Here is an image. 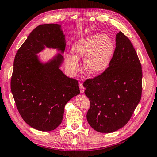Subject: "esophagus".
Instances as JSON below:
<instances>
[{
  "label": "esophagus",
  "instance_id": "esophagus-1",
  "mask_svg": "<svg viewBox=\"0 0 157 157\" xmlns=\"http://www.w3.org/2000/svg\"><path fill=\"white\" fill-rule=\"evenodd\" d=\"M79 88H80V93L82 94L84 93V88L83 86V85L82 83H80L79 84Z\"/></svg>",
  "mask_w": 157,
  "mask_h": 157
}]
</instances>
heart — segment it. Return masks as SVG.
I'll return each mask as SVG.
<instances>
[{
    "mask_svg": "<svg viewBox=\"0 0 157 157\" xmlns=\"http://www.w3.org/2000/svg\"><path fill=\"white\" fill-rule=\"evenodd\" d=\"M73 55L65 56V63L71 73L81 69L79 59L84 58V68L93 76L103 73L111 63L115 44L107 35L94 34L75 41L71 48Z\"/></svg>",
    "mask_w": 157,
    "mask_h": 157,
    "instance_id": "1",
    "label": "heart"
}]
</instances>
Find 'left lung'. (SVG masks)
<instances>
[{"label": "left lung", "mask_w": 157, "mask_h": 157, "mask_svg": "<svg viewBox=\"0 0 157 157\" xmlns=\"http://www.w3.org/2000/svg\"><path fill=\"white\" fill-rule=\"evenodd\" d=\"M115 40L109 67L83 84L90 102L88 122L101 133L114 132L124 126L141 98L142 70L138 56L121 31L116 35Z\"/></svg>", "instance_id": "left-lung-1"}]
</instances>
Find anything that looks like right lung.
Listing matches in <instances>:
<instances>
[{
    "instance_id": "1",
    "label": "right lung",
    "mask_w": 157,
    "mask_h": 157,
    "mask_svg": "<svg viewBox=\"0 0 157 157\" xmlns=\"http://www.w3.org/2000/svg\"><path fill=\"white\" fill-rule=\"evenodd\" d=\"M65 45L61 25L42 24L32 31L16 54L11 91L22 118L36 130L56 129L62 122L66 103L80 94L77 80L59 69ZM45 48L60 53L42 63L37 54Z\"/></svg>"
}]
</instances>
